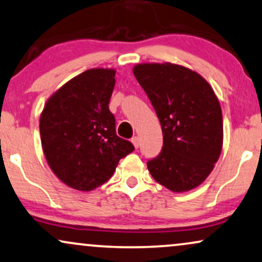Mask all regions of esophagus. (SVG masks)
<instances>
[{"label": "esophagus", "mask_w": 262, "mask_h": 262, "mask_svg": "<svg viewBox=\"0 0 262 262\" xmlns=\"http://www.w3.org/2000/svg\"><path fill=\"white\" fill-rule=\"evenodd\" d=\"M131 142H132V144L135 145V148H136V149H137V148L139 147V144H141V141H139V137H138V136H135V137H132Z\"/></svg>", "instance_id": "34e87169"}]
</instances>
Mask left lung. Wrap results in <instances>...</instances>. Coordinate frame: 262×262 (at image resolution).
Returning a JSON list of instances; mask_svg holds the SVG:
<instances>
[{"label":"left lung","instance_id":"1","mask_svg":"<svg viewBox=\"0 0 262 262\" xmlns=\"http://www.w3.org/2000/svg\"><path fill=\"white\" fill-rule=\"evenodd\" d=\"M134 74L160 120L164 144L147 162L159 184L174 192L199 186L223 147L219 101L199 73L174 63H139Z\"/></svg>","mask_w":262,"mask_h":262}]
</instances>
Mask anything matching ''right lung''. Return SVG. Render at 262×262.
Segmentation results:
<instances>
[{
    "label": "right lung",
    "instance_id": "add662e5",
    "mask_svg": "<svg viewBox=\"0 0 262 262\" xmlns=\"http://www.w3.org/2000/svg\"><path fill=\"white\" fill-rule=\"evenodd\" d=\"M115 71L88 70L67 81L47 101L40 115L43 152L57 178L90 191L111 178L120 159L135 150L115 132L110 100Z\"/></svg>",
    "mask_w": 262,
    "mask_h": 262
}]
</instances>
